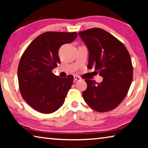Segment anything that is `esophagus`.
Masks as SVG:
<instances>
[{
	"label": "esophagus",
	"instance_id": "esophagus-1",
	"mask_svg": "<svg viewBox=\"0 0 148 148\" xmlns=\"http://www.w3.org/2000/svg\"><path fill=\"white\" fill-rule=\"evenodd\" d=\"M81 80V77L78 76H74V82H76L77 81H79Z\"/></svg>",
	"mask_w": 148,
	"mask_h": 148
}]
</instances>
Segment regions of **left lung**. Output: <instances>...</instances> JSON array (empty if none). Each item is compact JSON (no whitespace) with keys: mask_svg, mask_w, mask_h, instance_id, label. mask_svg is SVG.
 Here are the masks:
<instances>
[{"mask_svg":"<svg viewBox=\"0 0 148 148\" xmlns=\"http://www.w3.org/2000/svg\"><path fill=\"white\" fill-rule=\"evenodd\" d=\"M89 52L88 67L99 72L101 83L86 79L87 87L82 92L85 102L99 112H108L118 106L128 92L133 69L125 46L109 32L100 28L79 32Z\"/></svg>","mask_w":148,"mask_h":148,"instance_id":"left-lung-1","label":"left lung"}]
</instances>
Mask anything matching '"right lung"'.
I'll use <instances>...</instances> for the list:
<instances>
[{
    "label": "right lung",
    "mask_w": 148,
    "mask_h": 148,
    "mask_svg": "<svg viewBox=\"0 0 148 148\" xmlns=\"http://www.w3.org/2000/svg\"><path fill=\"white\" fill-rule=\"evenodd\" d=\"M76 32H46L31 44L20 59L17 77L21 96L32 108L43 114L57 111L64 104L74 77H61L52 71L61 61L62 45L76 38Z\"/></svg>",
    "instance_id": "obj_1"
}]
</instances>
